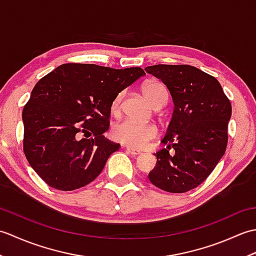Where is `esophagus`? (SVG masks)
Instances as JSON below:
<instances>
[{
	"label": "esophagus",
	"instance_id": "1",
	"mask_svg": "<svg viewBox=\"0 0 256 256\" xmlns=\"http://www.w3.org/2000/svg\"><path fill=\"white\" fill-rule=\"evenodd\" d=\"M126 150L130 154H131V155H134V156L142 154V152H140V150H135V148H130V146H128V148H126Z\"/></svg>",
	"mask_w": 256,
	"mask_h": 256
}]
</instances>
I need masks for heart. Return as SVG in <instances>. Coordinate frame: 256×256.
<instances>
[{"mask_svg":"<svg viewBox=\"0 0 256 256\" xmlns=\"http://www.w3.org/2000/svg\"><path fill=\"white\" fill-rule=\"evenodd\" d=\"M143 94L146 99L154 108L157 106L166 104L168 100V92L166 86L158 82V81H150L146 82L142 88ZM123 99V92L114 98V100L111 104L112 112L116 113L120 108H121V102ZM158 130L154 124H145V123H138L131 121V120H125L121 123L116 124L112 130V136L118 142L131 146L134 148H143L148 145L152 140H154Z\"/></svg>","mask_w":256,"mask_h":256,"instance_id":"b5f03b06","label":"heart"}]
</instances>
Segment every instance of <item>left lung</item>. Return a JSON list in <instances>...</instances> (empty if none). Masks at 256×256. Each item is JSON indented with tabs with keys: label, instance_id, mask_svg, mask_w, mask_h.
Here are the masks:
<instances>
[{
	"label": "left lung",
	"instance_id": "8db88e82",
	"mask_svg": "<svg viewBox=\"0 0 256 256\" xmlns=\"http://www.w3.org/2000/svg\"><path fill=\"white\" fill-rule=\"evenodd\" d=\"M146 72L162 80L174 102L172 116L148 179L172 194L204 182L224 155L231 103L212 76L189 64H155ZM173 148L170 152L169 150Z\"/></svg>",
	"mask_w": 256,
	"mask_h": 256
}]
</instances>
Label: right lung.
<instances>
[{"instance_id":"right-lung-1","label":"right lung","mask_w":256,"mask_h":256,"mask_svg":"<svg viewBox=\"0 0 256 256\" xmlns=\"http://www.w3.org/2000/svg\"><path fill=\"white\" fill-rule=\"evenodd\" d=\"M142 76L140 67L64 64L38 81L22 113L24 153L37 175L64 192L94 182L120 148L103 135L114 98ZM86 132L95 138L81 139Z\"/></svg>"}]
</instances>
